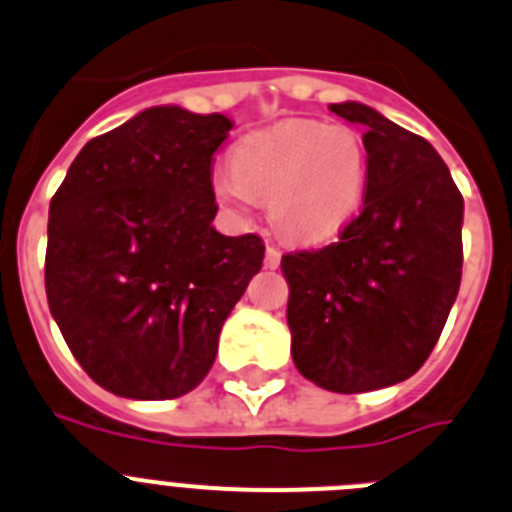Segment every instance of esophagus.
Wrapping results in <instances>:
<instances>
[{
  "label": "esophagus",
  "instance_id": "34e87169",
  "mask_svg": "<svg viewBox=\"0 0 512 512\" xmlns=\"http://www.w3.org/2000/svg\"><path fill=\"white\" fill-rule=\"evenodd\" d=\"M280 257H283V252H280L278 247L267 245V250H265V267H270V270L280 267Z\"/></svg>",
  "mask_w": 512,
  "mask_h": 512
}]
</instances>
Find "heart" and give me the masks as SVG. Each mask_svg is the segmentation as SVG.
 <instances>
[{
    "mask_svg": "<svg viewBox=\"0 0 512 512\" xmlns=\"http://www.w3.org/2000/svg\"><path fill=\"white\" fill-rule=\"evenodd\" d=\"M234 169L212 174L217 202L234 214L270 204L272 222L298 242H323L358 212L369 181V154L356 128L288 118L242 138Z\"/></svg>",
    "mask_w": 512,
    "mask_h": 512,
    "instance_id": "1",
    "label": "heart"
}]
</instances>
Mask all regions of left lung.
Segmentation results:
<instances>
[{
    "instance_id": "obj_1",
    "label": "left lung",
    "mask_w": 512,
    "mask_h": 512,
    "mask_svg": "<svg viewBox=\"0 0 512 512\" xmlns=\"http://www.w3.org/2000/svg\"><path fill=\"white\" fill-rule=\"evenodd\" d=\"M364 128V209L321 250L283 255L300 374L336 394L422 369L462 278V194L442 156L364 103H331Z\"/></svg>"
}]
</instances>
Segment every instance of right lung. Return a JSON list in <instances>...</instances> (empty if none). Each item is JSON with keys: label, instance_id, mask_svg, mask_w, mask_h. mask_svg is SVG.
Segmentation results:
<instances>
[{"label": "right lung", "instance_id": "right-lung-1", "mask_svg": "<svg viewBox=\"0 0 512 512\" xmlns=\"http://www.w3.org/2000/svg\"><path fill=\"white\" fill-rule=\"evenodd\" d=\"M232 121L156 105L90 138L50 202L47 305L85 374L126 399L202 384L265 257L212 227L214 151Z\"/></svg>", "mask_w": 512, "mask_h": 512}]
</instances>
